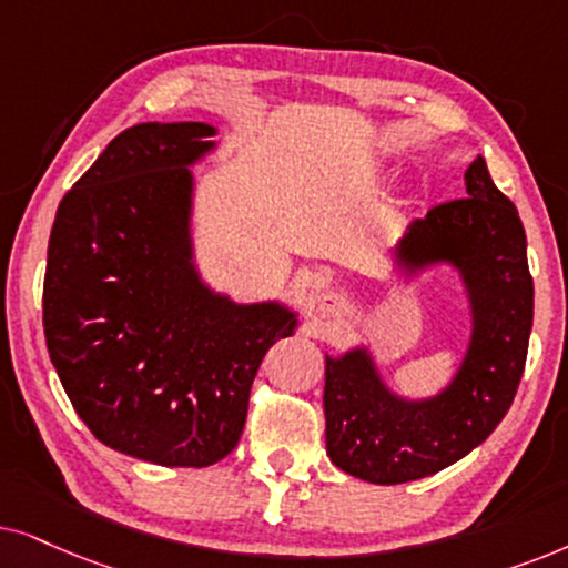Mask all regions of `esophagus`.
Here are the masks:
<instances>
[{
    "instance_id": "1",
    "label": "esophagus",
    "mask_w": 568,
    "mask_h": 568,
    "mask_svg": "<svg viewBox=\"0 0 568 568\" xmlns=\"http://www.w3.org/2000/svg\"><path fill=\"white\" fill-rule=\"evenodd\" d=\"M316 308H320L322 316H339L345 312V298L337 296V293H322L320 296V304H316Z\"/></svg>"
}]
</instances>
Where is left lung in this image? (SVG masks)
Here are the masks:
<instances>
[{
    "label": "left lung",
    "mask_w": 568,
    "mask_h": 568,
    "mask_svg": "<svg viewBox=\"0 0 568 568\" xmlns=\"http://www.w3.org/2000/svg\"><path fill=\"white\" fill-rule=\"evenodd\" d=\"M465 192L413 221L399 244L413 264L455 262L470 285L475 332L455 384L428 403H403L366 353L327 358V455L361 480L397 486L444 470L494 434L519 389L532 329L525 229L483 158L465 171Z\"/></svg>",
    "instance_id": "8db88e82"
}]
</instances>
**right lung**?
I'll list each match as a JSON object with an SVG mask.
<instances>
[{"label": "right lung", "instance_id": "obj_1", "mask_svg": "<svg viewBox=\"0 0 568 568\" xmlns=\"http://www.w3.org/2000/svg\"><path fill=\"white\" fill-rule=\"evenodd\" d=\"M213 126L145 121L116 134L59 202L43 335L62 387L105 447L207 467L236 447L285 308L236 306L189 267L186 165Z\"/></svg>", "mask_w": 568, "mask_h": 568}]
</instances>
